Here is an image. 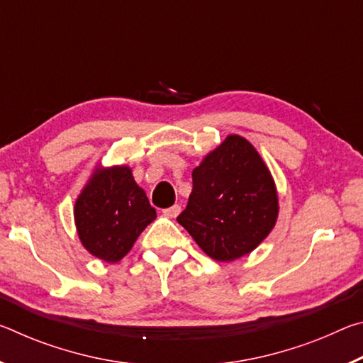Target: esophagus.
<instances>
[{
    "mask_svg": "<svg viewBox=\"0 0 363 363\" xmlns=\"http://www.w3.org/2000/svg\"><path fill=\"white\" fill-rule=\"evenodd\" d=\"M179 213H181V206H179V205H173V206L167 208V210H163V214H164V216H167V218H171V219L176 218L177 214H179Z\"/></svg>",
    "mask_w": 363,
    "mask_h": 363,
    "instance_id": "obj_1",
    "label": "esophagus"
}]
</instances>
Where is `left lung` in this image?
<instances>
[{"instance_id":"1","label":"left lung","mask_w":363,"mask_h":363,"mask_svg":"<svg viewBox=\"0 0 363 363\" xmlns=\"http://www.w3.org/2000/svg\"><path fill=\"white\" fill-rule=\"evenodd\" d=\"M192 179L177 223L211 259L230 262L250 255L277 224V186L248 139L229 134L206 153Z\"/></svg>"}]
</instances>
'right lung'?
I'll return each instance as SVG.
<instances>
[{
  "label": "right lung",
  "mask_w": 363,
  "mask_h": 363,
  "mask_svg": "<svg viewBox=\"0 0 363 363\" xmlns=\"http://www.w3.org/2000/svg\"><path fill=\"white\" fill-rule=\"evenodd\" d=\"M73 218L84 250L115 264L130 253L157 211L128 164L97 163L77 196Z\"/></svg>",
  "instance_id": "1"
}]
</instances>
